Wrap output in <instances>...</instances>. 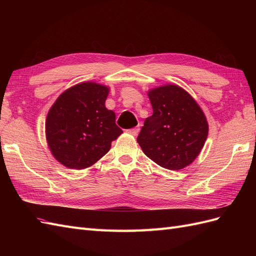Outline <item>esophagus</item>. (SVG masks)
<instances>
[{
    "label": "esophagus",
    "instance_id": "1",
    "mask_svg": "<svg viewBox=\"0 0 256 256\" xmlns=\"http://www.w3.org/2000/svg\"><path fill=\"white\" fill-rule=\"evenodd\" d=\"M138 131H140V128H138V127H136V128H132V129H129V130H127V134H131V136H136L138 134Z\"/></svg>",
    "mask_w": 256,
    "mask_h": 256
}]
</instances>
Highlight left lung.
<instances>
[{
	"label": "left lung",
	"mask_w": 256,
	"mask_h": 256,
	"mask_svg": "<svg viewBox=\"0 0 256 256\" xmlns=\"http://www.w3.org/2000/svg\"><path fill=\"white\" fill-rule=\"evenodd\" d=\"M152 115L138 136L143 152L158 166L177 171L191 164L208 136L206 116L193 97L176 84L147 92Z\"/></svg>",
	"instance_id": "1"
}]
</instances>
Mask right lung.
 <instances>
[{
	"label": "right lung",
	"mask_w": 256,
	"mask_h": 256,
	"mask_svg": "<svg viewBox=\"0 0 256 256\" xmlns=\"http://www.w3.org/2000/svg\"><path fill=\"white\" fill-rule=\"evenodd\" d=\"M110 88L82 82L62 92L46 118V140L52 156L68 168L95 164L110 150L122 130L106 108Z\"/></svg>",
	"instance_id": "1"
}]
</instances>
